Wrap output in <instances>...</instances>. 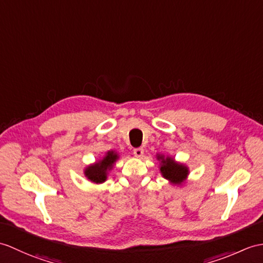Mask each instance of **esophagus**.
<instances>
[{
    "label": "esophagus",
    "mask_w": 263,
    "mask_h": 263,
    "mask_svg": "<svg viewBox=\"0 0 263 263\" xmlns=\"http://www.w3.org/2000/svg\"><path fill=\"white\" fill-rule=\"evenodd\" d=\"M133 155L137 158H141L143 156V149L142 148H136L133 150Z\"/></svg>",
    "instance_id": "1"
}]
</instances>
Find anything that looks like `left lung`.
<instances>
[{
	"label": "left lung",
	"instance_id": "left-lung-1",
	"mask_svg": "<svg viewBox=\"0 0 263 263\" xmlns=\"http://www.w3.org/2000/svg\"><path fill=\"white\" fill-rule=\"evenodd\" d=\"M157 159L161 160L160 172L164 178L168 179L170 182H173L175 185H179L187 178L188 168L185 167L184 164L175 162L173 158H164L161 155H158Z\"/></svg>",
	"mask_w": 263,
	"mask_h": 263
}]
</instances>
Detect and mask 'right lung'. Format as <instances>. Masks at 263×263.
Masks as SVG:
<instances>
[{"label": "right lung", "instance_id": "obj_1", "mask_svg": "<svg viewBox=\"0 0 263 263\" xmlns=\"http://www.w3.org/2000/svg\"><path fill=\"white\" fill-rule=\"evenodd\" d=\"M118 158V155L114 151H108L102 160L85 169V176L96 184L104 182L107 178V172L112 169L113 163L117 161Z\"/></svg>", "mask_w": 263, "mask_h": 263}]
</instances>
